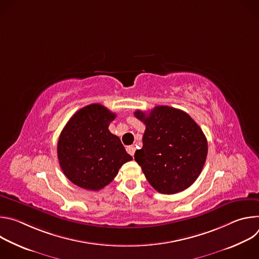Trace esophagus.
Wrapping results in <instances>:
<instances>
[{"mask_svg": "<svg viewBox=\"0 0 259 259\" xmlns=\"http://www.w3.org/2000/svg\"><path fill=\"white\" fill-rule=\"evenodd\" d=\"M126 151H127V153H128L129 155H131V156L133 157V156H134V153H135V146H134V145H129V146H127Z\"/></svg>", "mask_w": 259, "mask_h": 259, "instance_id": "34e87169", "label": "esophagus"}]
</instances>
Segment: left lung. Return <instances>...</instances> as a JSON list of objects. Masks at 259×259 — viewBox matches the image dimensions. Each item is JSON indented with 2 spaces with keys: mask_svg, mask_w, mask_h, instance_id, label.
Listing matches in <instances>:
<instances>
[{
  "mask_svg": "<svg viewBox=\"0 0 259 259\" xmlns=\"http://www.w3.org/2000/svg\"><path fill=\"white\" fill-rule=\"evenodd\" d=\"M144 123L142 149L134 155L147 181L161 194L190 188L205 164L208 143L200 126L183 110L158 105L150 114L136 110Z\"/></svg>",
  "mask_w": 259,
  "mask_h": 259,
  "instance_id": "obj_1",
  "label": "left lung"
}]
</instances>
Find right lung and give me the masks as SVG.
<instances>
[{
	"mask_svg": "<svg viewBox=\"0 0 259 259\" xmlns=\"http://www.w3.org/2000/svg\"><path fill=\"white\" fill-rule=\"evenodd\" d=\"M116 114L98 103L73 115L60 133L57 157L64 175L76 186L99 191L132 160L120 138L108 130Z\"/></svg>",
	"mask_w": 259,
	"mask_h": 259,
	"instance_id": "add662e5",
	"label": "right lung"
}]
</instances>
